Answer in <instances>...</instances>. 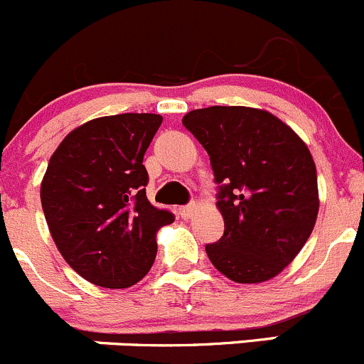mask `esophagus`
I'll use <instances>...</instances> for the list:
<instances>
[{
	"instance_id": "obj_1",
	"label": "esophagus",
	"mask_w": 364,
	"mask_h": 364,
	"mask_svg": "<svg viewBox=\"0 0 364 364\" xmlns=\"http://www.w3.org/2000/svg\"><path fill=\"white\" fill-rule=\"evenodd\" d=\"M194 208H196V205L191 203V205H183V207L178 208V214H181L182 219H189L191 215H193Z\"/></svg>"
}]
</instances>
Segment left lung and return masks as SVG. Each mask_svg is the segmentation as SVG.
Instances as JSON below:
<instances>
[{
  "label": "left lung",
  "instance_id": "obj_1",
  "mask_svg": "<svg viewBox=\"0 0 364 364\" xmlns=\"http://www.w3.org/2000/svg\"><path fill=\"white\" fill-rule=\"evenodd\" d=\"M182 124L210 157L225 233L207 244L212 265L237 283L283 271L318 214L316 168L303 139L274 114L244 106L189 111Z\"/></svg>",
  "mask_w": 364,
  "mask_h": 364
}]
</instances>
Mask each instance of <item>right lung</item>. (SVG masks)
<instances>
[{
  "label": "right lung",
  "instance_id": "right-lung-1",
  "mask_svg": "<svg viewBox=\"0 0 364 364\" xmlns=\"http://www.w3.org/2000/svg\"><path fill=\"white\" fill-rule=\"evenodd\" d=\"M163 117L124 113L74 129L49 159L42 208L61 257L104 289L145 278L157 255L156 233L175 221L146 198L143 156Z\"/></svg>",
  "mask_w": 364,
  "mask_h": 364
}]
</instances>
